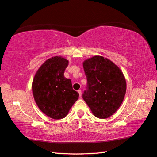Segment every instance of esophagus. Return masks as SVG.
<instances>
[{
    "instance_id": "obj_1",
    "label": "esophagus",
    "mask_w": 157,
    "mask_h": 157,
    "mask_svg": "<svg viewBox=\"0 0 157 157\" xmlns=\"http://www.w3.org/2000/svg\"><path fill=\"white\" fill-rule=\"evenodd\" d=\"M78 92L79 94V96H80V97H81V96H82V90H79Z\"/></svg>"
}]
</instances>
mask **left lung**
Segmentation results:
<instances>
[{
	"mask_svg": "<svg viewBox=\"0 0 157 157\" xmlns=\"http://www.w3.org/2000/svg\"><path fill=\"white\" fill-rule=\"evenodd\" d=\"M87 86L83 99L95 117L106 119L115 113L124 99L126 82L117 66L96 55L83 63Z\"/></svg>",
	"mask_w": 157,
	"mask_h": 157,
	"instance_id": "8db88e82",
	"label": "left lung"
}]
</instances>
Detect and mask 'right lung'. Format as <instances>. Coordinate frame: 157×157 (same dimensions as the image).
I'll return each instance as SVG.
<instances>
[{
  "instance_id": "1",
  "label": "right lung",
  "mask_w": 157,
  "mask_h": 157,
  "mask_svg": "<svg viewBox=\"0 0 157 157\" xmlns=\"http://www.w3.org/2000/svg\"><path fill=\"white\" fill-rule=\"evenodd\" d=\"M68 61L56 56L41 65L34 76L32 92L38 108L49 117H65L69 109L79 98L73 90L71 81L64 77Z\"/></svg>"
}]
</instances>
